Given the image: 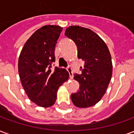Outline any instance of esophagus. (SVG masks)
I'll return each instance as SVG.
<instances>
[{"label": "esophagus", "instance_id": "obj_1", "mask_svg": "<svg viewBox=\"0 0 134 134\" xmlns=\"http://www.w3.org/2000/svg\"><path fill=\"white\" fill-rule=\"evenodd\" d=\"M67 70L68 71V72L70 74V77L71 79L73 78V71H72V68L70 67V66H68L67 68Z\"/></svg>", "mask_w": 134, "mask_h": 134}]
</instances>
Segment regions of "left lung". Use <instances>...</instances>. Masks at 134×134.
Instances as JSON below:
<instances>
[{
    "mask_svg": "<svg viewBox=\"0 0 134 134\" xmlns=\"http://www.w3.org/2000/svg\"><path fill=\"white\" fill-rule=\"evenodd\" d=\"M65 36L77 47V57L85 62L81 74L74 75L80 89L71 95L73 104L78 108L96 105L105 93L112 77L111 56L106 44L94 31L79 26L67 28Z\"/></svg>",
    "mask_w": 134,
    "mask_h": 134,
    "instance_id": "8db88e82",
    "label": "left lung"
}]
</instances>
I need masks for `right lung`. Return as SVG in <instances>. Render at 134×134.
<instances>
[{
  "label": "right lung",
  "mask_w": 134,
  "mask_h": 134,
  "mask_svg": "<svg viewBox=\"0 0 134 134\" xmlns=\"http://www.w3.org/2000/svg\"><path fill=\"white\" fill-rule=\"evenodd\" d=\"M62 31V28L56 25L38 29L25 43L19 56L18 67L22 86L29 99L38 106L54 105L58 88L69 78L65 69H52Z\"/></svg>",
  "instance_id": "right-lung-1"
}]
</instances>
